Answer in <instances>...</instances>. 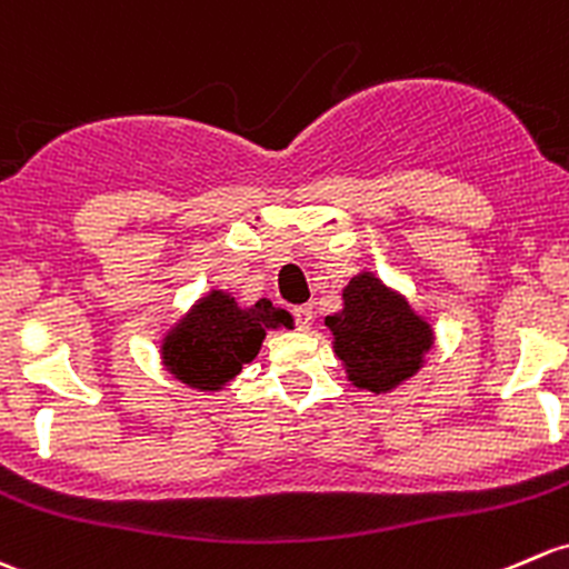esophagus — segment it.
Returning <instances> with one entry per match:
<instances>
[{
    "mask_svg": "<svg viewBox=\"0 0 569 569\" xmlns=\"http://www.w3.org/2000/svg\"><path fill=\"white\" fill-rule=\"evenodd\" d=\"M295 319L300 330H310V325H313V308L310 305H300V308H295Z\"/></svg>",
    "mask_w": 569,
    "mask_h": 569,
    "instance_id": "1",
    "label": "esophagus"
}]
</instances>
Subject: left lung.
I'll return each mask as SVG.
<instances>
[{
  "mask_svg": "<svg viewBox=\"0 0 569 569\" xmlns=\"http://www.w3.org/2000/svg\"><path fill=\"white\" fill-rule=\"evenodd\" d=\"M325 325L332 349L357 390L387 395L415 379L436 343V330L426 313L370 269L351 274L343 286V308Z\"/></svg>",
  "mask_w": 569,
  "mask_h": 569,
  "instance_id": "8db88e82",
  "label": "left lung"
}]
</instances>
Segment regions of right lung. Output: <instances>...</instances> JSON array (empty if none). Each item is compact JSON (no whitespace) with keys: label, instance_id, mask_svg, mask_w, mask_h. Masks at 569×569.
Listing matches in <instances>:
<instances>
[{"label":"right lung","instance_id":"obj_1","mask_svg":"<svg viewBox=\"0 0 569 569\" xmlns=\"http://www.w3.org/2000/svg\"><path fill=\"white\" fill-rule=\"evenodd\" d=\"M295 319L269 300L239 305L226 289H209L160 338L163 368L196 392H223L244 362H253L269 330Z\"/></svg>","mask_w":569,"mask_h":569}]
</instances>
